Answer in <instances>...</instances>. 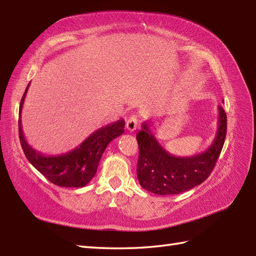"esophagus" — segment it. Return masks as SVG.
Masks as SVG:
<instances>
[{
  "instance_id": "1",
  "label": "esophagus",
  "mask_w": 256,
  "mask_h": 256,
  "mask_svg": "<svg viewBox=\"0 0 256 256\" xmlns=\"http://www.w3.org/2000/svg\"><path fill=\"white\" fill-rule=\"evenodd\" d=\"M138 116H135V114H133V116L128 118V120L126 121V128L130 132H134L135 130L138 128Z\"/></svg>"
}]
</instances>
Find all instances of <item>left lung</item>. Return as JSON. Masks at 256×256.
I'll list each match as a JSON object with an SVG mask.
<instances>
[{
	"label": "left lung",
	"instance_id": "left-lung-1",
	"mask_svg": "<svg viewBox=\"0 0 256 256\" xmlns=\"http://www.w3.org/2000/svg\"><path fill=\"white\" fill-rule=\"evenodd\" d=\"M226 135V114L219 106L218 131L209 148L190 157H178L162 148L144 122L136 140L140 148L138 178L145 190L156 194H178L202 184L214 170Z\"/></svg>",
	"mask_w": 256,
	"mask_h": 256
}]
</instances>
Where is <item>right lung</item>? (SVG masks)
<instances>
[{"label": "right lung", "mask_w": 256, "mask_h": 256, "mask_svg": "<svg viewBox=\"0 0 256 256\" xmlns=\"http://www.w3.org/2000/svg\"><path fill=\"white\" fill-rule=\"evenodd\" d=\"M28 86L20 100L18 133L22 148L30 164L54 184L60 187H84L94 177L101 157L108 143L124 133V120L111 123L92 133L78 148L66 154L46 156L26 142L22 130L20 113Z\"/></svg>", "instance_id": "obj_1"}]
</instances>
